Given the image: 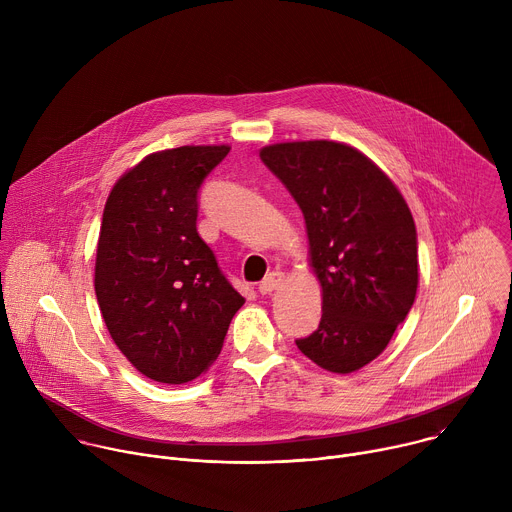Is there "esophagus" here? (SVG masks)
<instances>
[{
    "instance_id": "34e87169",
    "label": "esophagus",
    "mask_w": 512,
    "mask_h": 512,
    "mask_svg": "<svg viewBox=\"0 0 512 512\" xmlns=\"http://www.w3.org/2000/svg\"><path fill=\"white\" fill-rule=\"evenodd\" d=\"M283 281V273L281 271H271L265 275V279L259 283V294H271L273 289H277Z\"/></svg>"
}]
</instances>
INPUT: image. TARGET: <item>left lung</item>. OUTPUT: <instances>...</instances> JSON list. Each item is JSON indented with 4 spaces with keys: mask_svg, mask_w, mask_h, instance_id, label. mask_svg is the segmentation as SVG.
I'll list each match as a JSON object with an SVG mask.
<instances>
[{
    "mask_svg": "<svg viewBox=\"0 0 512 512\" xmlns=\"http://www.w3.org/2000/svg\"><path fill=\"white\" fill-rule=\"evenodd\" d=\"M304 212L322 320L296 340L318 367L346 375L375 360L417 294V233L391 178L346 143H273L259 152Z\"/></svg>",
    "mask_w": 512,
    "mask_h": 512,
    "instance_id": "1",
    "label": "left lung"
}]
</instances>
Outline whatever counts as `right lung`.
Instances as JSON below:
<instances>
[{"label": "right lung", "instance_id": "1", "mask_svg": "<svg viewBox=\"0 0 512 512\" xmlns=\"http://www.w3.org/2000/svg\"><path fill=\"white\" fill-rule=\"evenodd\" d=\"M229 145H182L143 158L113 186L95 261L107 330L148 379L182 385L221 354L245 298L196 231L204 178Z\"/></svg>", "mask_w": 512, "mask_h": 512}]
</instances>
